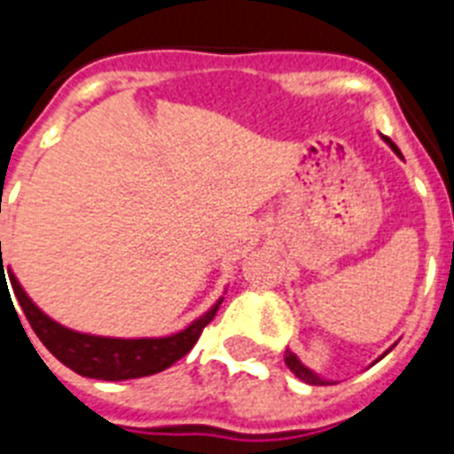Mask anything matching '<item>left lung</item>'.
<instances>
[{
    "instance_id": "left-lung-1",
    "label": "left lung",
    "mask_w": 454,
    "mask_h": 454,
    "mask_svg": "<svg viewBox=\"0 0 454 454\" xmlns=\"http://www.w3.org/2000/svg\"><path fill=\"white\" fill-rule=\"evenodd\" d=\"M384 141H387L388 148H391V151H394L395 155L403 157L401 151H398V145H395L394 141H391V138L384 137ZM285 363H287V367H290L292 372L297 374V377H299V380H301V381H306V384H320V387H323V384H334V381H332V380H325V377H320V374H317V372H313L310 367L303 365L301 360L297 358V353H292L290 348L285 351ZM374 363H377V360H374Z\"/></svg>"
}]
</instances>
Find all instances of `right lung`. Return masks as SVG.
Listing matches in <instances>:
<instances>
[{
  "instance_id": "obj_1",
  "label": "right lung",
  "mask_w": 454,
  "mask_h": 454,
  "mask_svg": "<svg viewBox=\"0 0 454 454\" xmlns=\"http://www.w3.org/2000/svg\"><path fill=\"white\" fill-rule=\"evenodd\" d=\"M0 280L4 287V278L9 276L11 290L16 294L20 309H23L27 323L39 337V341L56 356L66 367L82 377L103 381H124L157 374L174 365L178 358H184L200 339V332L214 317L219 301L212 309H207L200 317H195L184 330L167 334V337H101V334H89V332L73 330L46 316L37 303L32 301L30 294L18 283L13 270L4 273L2 259V240H0Z\"/></svg>"
}]
</instances>
